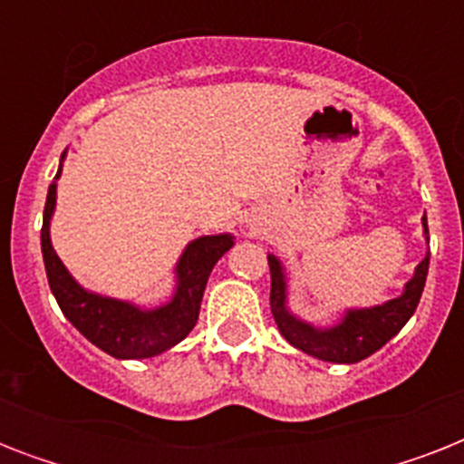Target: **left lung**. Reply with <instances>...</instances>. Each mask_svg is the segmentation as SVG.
I'll return each mask as SVG.
<instances>
[{"instance_id": "left-lung-1", "label": "left lung", "mask_w": 464, "mask_h": 464, "mask_svg": "<svg viewBox=\"0 0 464 464\" xmlns=\"http://www.w3.org/2000/svg\"><path fill=\"white\" fill-rule=\"evenodd\" d=\"M421 226H424V238L429 240L426 217H421ZM429 255L431 253H426L424 260L414 267V275L404 284L402 294L397 298H390L385 304L371 305V308H346L344 315L334 324L317 327L289 308V276L282 260L269 253L267 260L269 275H272L269 305H272L276 327L291 346H296L308 356L330 361V363H359L388 344L414 315L421 291H424L426 275H429Z\"/></svg>"}]
</instances>
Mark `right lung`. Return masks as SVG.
<instances>
[{
	"instance_id": "add662e5",
	"label": "right lung",
	"mask_w": 464,
	"mask_h": 464,
	"mask_svg": "<svg viewBox=\"0 0 464 464\" xmlns=\"http://www.w3.org/2000/svg\"><path fill=\"white\" fill-rule=\"evenodd\" d=\"M64 159H67V151L62 154L53 185L47 188L43 231H40L47 284L62 313L91 344H96L101 352L111 353L115 359H151L173 349L197 324L207 279L214 265L233 247V236L218 233V236H199L189 240L175 262L173 296L156 308H141L132 301H120V298L83 289L82 284L69 275V269L64 267L60 255L54 253L53 240H50V224H53L54 204H57V180H60Z\"/></svg>"
}]
</instances>
